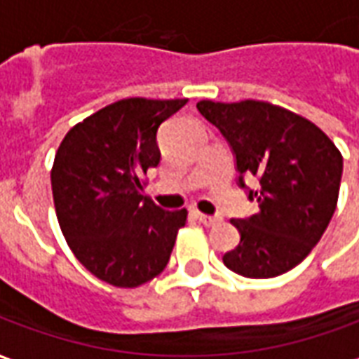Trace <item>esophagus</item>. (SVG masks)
Listing matches in <instances>:
<instances>
[{
	"instance_id": "obj_1",
	"label": "esophagus",
	"mask_w": 359,
	"mask_h": 359,
	"mask_svg": "<svg viewBox=\"0 0 359 359\" xmlns=\"http://www.w3.org/2000/svg\"><path fill=\"white\" fill-rule=\"evenodd\" d=\"M194 215L196 219H198L200 223H203L205 226H215L223 221L221 215H205V213H200V211H194Z\"/></svg>"
}]
</instances>
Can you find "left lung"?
<instances>
[{"mask_svg":"<svg viewBox=\"0 0 359 359\" xmlns=\"http://www.w3.org/2000/svg\"><path fill=\"white\" fill-rule=\"evenodd\" d=\"M233 149L238 187L257 200L252 217L233 219L241 242L223 264L248 278L278 277L302 264L337 210L342 156L311 121L267 102L196 103ZM244 176L260 180L250 191Z\"/></svg>","mask_w":359,"mask_h":359,"instance_id":"obj_1","label":"left lung"}]
</instances>
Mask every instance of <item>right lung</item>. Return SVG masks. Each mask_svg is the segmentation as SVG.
I'll return each mask as SVG.
<instances>
[{
	"mask_svg": "<svg viewBox=\"0 0 359 359\" xmlns=\"http://www.w3.org/2000/svg\"><path fill=\"white\" fill-rule=\"evenodd\" d=\"M188 100L128 97L74 125L61 142L51 190L69 248L86 269L118 288L157 277L169 264L187 210L144 196L140 177L157 167V130Z\"/></svg>",
	"mask_w": 359,
	"mask_h": 359,
	"instance_id": "obj_1",
	"label": "right lung"
}]
</instances>
